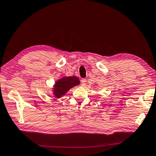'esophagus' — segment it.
I'll list each match as a JSON object with an SVG mask.
<instances>
[{
    "label": "esophagus",
    "instance_id": "obj_1",
    "mask_svg": "<svg viewBox=\"0 0 156 156\" xmlns=\"http://www.w3.org/2000/svg\"><path fill=\"white\" fill-rule=\"evenodd\" d=\"M81 83L82 85H84V84H85L86 83H87V79H83L81 81Z\"/></svg>",
    "mask_w": 156,
    "mask_h": 156
}]
</instances>
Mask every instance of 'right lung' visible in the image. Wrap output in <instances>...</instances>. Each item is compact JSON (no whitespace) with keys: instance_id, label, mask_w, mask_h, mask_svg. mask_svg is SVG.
Here are the masks:
<instances>
[{"instance_id":"obj_1","label":"right lung","mask_w":156,"mask_h":156,"mask_svg":"<svg viewBox=\"0 0 156 156\" xmlns=\"http://www.w3.org/2000/svg\"><path fill=\"white\" fill-rule=\"evenodd\" d=\"M79 83V80L76 77H64L59 80L55 85V96L56 98H60V96L64 95V94L71 88L77 85Z\"/></svg>"}]
</instances>
